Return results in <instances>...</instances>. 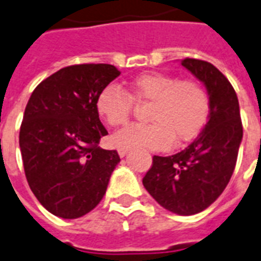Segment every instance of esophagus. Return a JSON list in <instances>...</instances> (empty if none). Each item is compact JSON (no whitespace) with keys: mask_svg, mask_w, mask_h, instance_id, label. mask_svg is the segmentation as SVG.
I'll return each instance as SVG.
<instances>
[{"mask_svg":"<svg viewBox=\"0 0 261 261\" xmlns=\"http://www.w3.org/2000/svg\"><path fill=\"white\" fill-rule=\"evenodd\" d=\"M127 151H128V149H127V147H118V154H119L120 156L126 155Z\"/></svg>","mask_w":261,"mask_h":261,"instance_id":"34e87169","label":"esophagus"}]
</instances>
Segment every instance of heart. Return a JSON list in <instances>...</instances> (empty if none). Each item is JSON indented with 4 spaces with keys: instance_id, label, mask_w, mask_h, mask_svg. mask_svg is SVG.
Returning <instances> with one entry per match:
<instances>
[{
    "instance_id": "obj_1",
    "label": "heart",
    "mask_w": 261,
    "mask_h": 261,
    "mask_svg": "<svg viewBox=\"0 0 261 261\" xmlns=\"http://www.w3.org/2000/svg\"><path fill=\"white\" fill-rule=\"evenodd\" d=\"M150 103L147 124H133L112 135L116 147L165 149L175 143L192 141L205 126L209 116V96L201 83L179 80L177 76L146 72L128 83V94L110 84L96 99V111L111 127L128 122L134 106Z\"/></svg>"
}]
</instances>
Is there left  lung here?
Segmentation results:
<instances>
[{"mask_svg": "<svg viewBox=\"0 0 261 261\" xmlns=\"http://www.w3.org/2000/svg\"><path fill=\"white\" fill-rule=\"evenodd\" d=\"M181 64L206 87L209 119L186 149L174 155L152 156L142 182L161 206L190 216L205 211L228 185L243 139V124L233 87L215 65L189 57Z\"/></svg>", "mask_w": 261, "mask_h": 261, "instance_id": "8db88e82", "label": "left lung"}]
</instances>
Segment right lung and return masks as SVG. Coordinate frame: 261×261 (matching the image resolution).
Instances as JSON below:
<instances>
[{
	"instance_id": "add662e5",
	"label": "right lung",
	"mask_w": 261,
	"mask_h": 261,
	"mask_svg": "<svg viewBox=\"0 0 261 261\" xmlns=\"http://www.w3.org/2000/svg\"><path fill=\"white\" fill-rule=\"evenodd\" d=\"M120 75L111 64L69 65L32 92L20 128L25 177L40 204L61 219L87 215L106 194L119 164L99 147L107 130L96 99Z\"/></svg>"
}]
</instances>
